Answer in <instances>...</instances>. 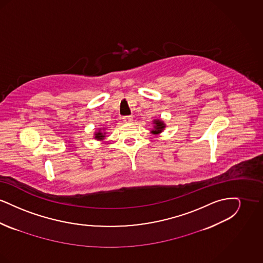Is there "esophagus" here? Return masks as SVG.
I'll return each instance as SVG.
<instances>
[{
  "mask_svg": "<svg viewBox=\"0 0 263 263\" xmlns=\"http://www.w3.org/2000/svg\"><path fill=\"white\" fill-rule=\"evenodd\" d=\"M123 121L125 123H131L133 121V117L132 116H124L123 117Z\"/></svg>",
  "mask_w": 263,
  "mask_h": 263,
  "instance_id": "obj_1",
  "label": "esophagus"
}]
</instances>
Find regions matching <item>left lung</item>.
Returning <instances> with one entry per match:
<instances>
[{
  "instance_id": "left-lung-1",
  "label": "left lung",
  "mask_w": 263,
  "mask_h": 263,
  "mask_svg": "<svg viewBox=\"0 0 263 263\" xmlns=\"http://www.w3.org/2000/svg\"><path fill=\"white\" fill-rule=\"evenodd\" d=\"M153 129L151 130V133L152 134H154V135H159V134H161L162 132H163V130H164V128L166 127L165 125V123L163 122L162 119H154L153 120Z\"/></svg>"
}]
</instances>
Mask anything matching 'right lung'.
<instances>
[{
    "label": "right lung",
    "instance_id": "1",
    "mask_svg": "<svg viewBox=\"0 0 263 263\" xmlns=\"http://www.w3.org/2000/svg\"><path fill=\"white\" fill-rule=\"evenodd\" d=\"M106 137V128H99L95 133H93V139L98 141H103Z\"/></svg>",
    "mask_w": 263,
    "mask_h": 263
}]
</instances>
